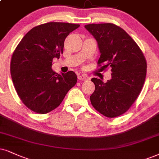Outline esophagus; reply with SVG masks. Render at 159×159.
Returning <instances> with one entry per match:
<instances>
[{"label": "esophagus", "mask_w": 159, "mask_h": 159, "mask_svg": "<svg viewBox=\"0 0 159 159\" xmlns=\"http://www.w3.org/2000/svg\"><path fill=\"white\" fill-rule=\"evenodd\" d=\"M78 78L79 81H87V80H89V78L87 77V76L85 75H80L78 76Z\"/></svg>", "instance_id": "esophagus-1"}]
</instances>
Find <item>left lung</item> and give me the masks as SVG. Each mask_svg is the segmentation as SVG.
I'll use <instances>...</instances> for the list:
<instances>
[{
	"label": "left lung",
	"instance_id": "left-lung-1",
	"mask_svg": "<svg viewBox=\"0 0 159 159\" xmlns=\"http://www.w3.org/2000/svg\"><path fill=\"white\" fill-rule=\"evenodd\" d=\"M85 28L97 40L100 52L98 67L111 68V79L104 83L92 78L95 89L90 100L106 117L122 115L139 95L145 81L147 61L136 42L113 23L88 24Z\"/></svg>",
	"mask_w": 159,
	"mask_h": 159
}]
</instances>
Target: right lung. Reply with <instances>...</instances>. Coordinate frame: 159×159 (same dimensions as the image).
I'll list each match as a JSON object with an SVG mask.
<instances>
[{
  "label": "right lung",
  "mask_w": 159,
  "mask_h": 159,
  "mask_svg": "<svg viewBox=\"0 0 159 159\" xmlns=\"http://www.w3.org/2000/svg\"><path fill=\"white\" fill-rule=\"evenodd\" d=\"M79 26L56 22L37 25L24 36L13 52L10 72L14 86L31 111L41 114L53 111L75 85L76 74L56 73L52 61L53 58L59 59L66 37Z\"/></svg>",
  "instance_id": "obj_1"
}]
</instances>
